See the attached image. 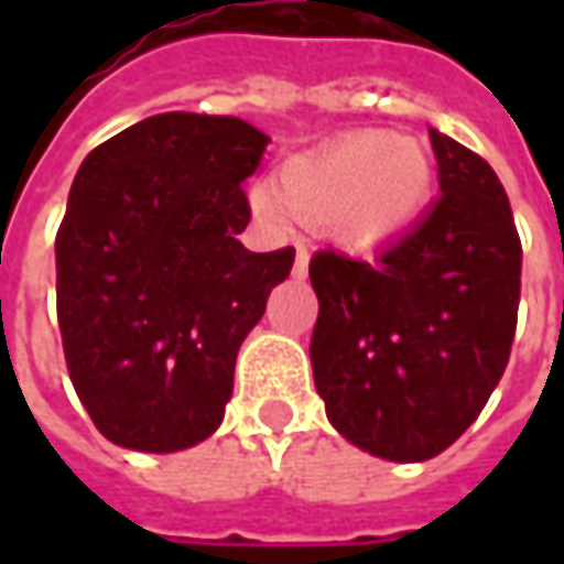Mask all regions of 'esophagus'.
Returning <instances> with one entry per match:
<instances>
[{
  "mask_svg": "<svg viewBox=\"0 0 564 564\" xmlns=\"http://www.w3.org/2000/svg\"><path fill=\"white\" fill-rule=\"evenodd\" d=\"M307 267H311V253H307L304 245H297V253H294V275L304 279V275H307Z\"/></svg>",
  "mask_w": 564,
  "mask_h": 564,
  "instance_id": "esophagus-1",
  "label": "esophagus"
}]
</instances>
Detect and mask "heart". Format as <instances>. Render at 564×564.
Instances as JSON below:
<instances>
[{"label":"heart","mask_w":564,"mask_h":564,"mask_svg":"<svg viewBox=\"0 0 564 564\" xmlns=\"http://www.w3.org/2000/svg\"><path fill=\"white\" fill-rule=\"evenodd\" d=\"M433 194V163L421 143L389 131H358L294 156L279 191H253L257 209L285 223H326L345 245H379L411 226Z\"/></svg>","instance_id":"1"}]
</instances>
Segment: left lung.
I'll return each mask as SVG.
<instances>
[{
  "label": "left lung",
  "mask_w": 564,
  "mask_h": 564,
  "mask_svg": "<svg viewBox=\"0 0 564 564\" xmlns=\"http://www.w3.org/2000/svg\"><path fill=\"white\" fill-rule=\"evenodd\" d=\"M440 200L373 263L311 260V364L326 417L386 462L455 443L499 386L521 301V238L492 165L430 131Z\"/></svg>",
  "instance_id": "left-lung-1"
}]
</instances>
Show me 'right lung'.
<instances>
[{
  "mask_svg": "<svg viewBox=\"0 0 564 564\" xmlns=\"http://www.w3.org/2000/svg\"><path fill=\"white\" fill-rule=\"evenodd\" d=\"M270 138L235 116L163 112L87 153L55 235L68 377L109 443L178 452L226 414L235 358L289 279L253 253L241 182Z\"/></svg>",
  "mask_w": 564,
  "mask_h": 564,
  "instance_id": "1",
  "label": "right lung"
}]
</instances>
